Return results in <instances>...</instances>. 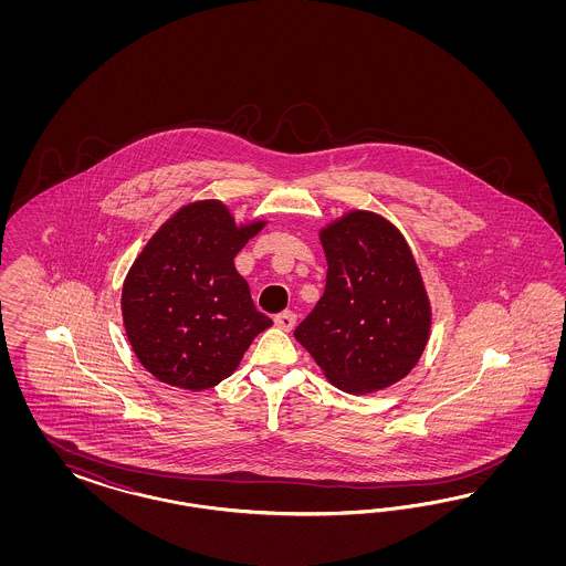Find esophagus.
<instances>
[{"instance_id": "esophagus-1", "label": "esophagus", "mask_w": 566, "mask_h": 566, "mask_svg": "<svg viewBox=\"0 0 566 566\" xmlns=\"http://www.w3.org/2000/svg\"><path fill=\"white\" fill-rule=\"evenodd\" d=\"M275 326L280 327V329H284V332H291L294 324H296V315L292 313V311H284V313H280V315H275L274 317Z\"/></svg>"}]
</instances>
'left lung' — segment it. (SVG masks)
<instances>
[{"instance_id":"1","label":"left lung","mask_w":566,"mask_h":566,"mask_svg":"<svg viewBox=\"0 0 566 566\" xmlns=\"http://www.w3.org/2000/svg\"><path fill=\"white\" fill-rule=\"evenodd\" d=\"M326 291L294 338L348 395L384 390L411 374L431 329V305L411 247L395 223L353 209L319 232Z\"/></svg>"}]
</instances>
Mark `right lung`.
<instances>
[{
	"label": "right lung",
	"instance_id": "obj_1",
	"mask_svg": "<svg viewBox=\"0 0 566 566\" xmlns=\"http://www.w3.org/2000/svg\"><path fill=\"white\" fill-rule=\"evenodd\" d=\"M265 220L237 223L218 199L180 207L159 226L122 286V319L140 365L164 384L199 392L232 376L272 326L234 268Z\"/></svg>",
	"mask_w": 566,
	"mask_h": 566
}]
</instances>
